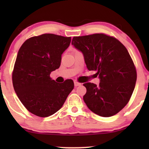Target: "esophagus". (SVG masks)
Segmentation results:
<instances>
[{"label": "esophagus", "mask_w": 149, "mask_h": 149, "mask_svg": "<svg viewBox=\"0 0 149 149\" xmlns=\"http://www.w3.org/2000/svg\"><path fill=\"white\" fill-rule=\"evenodd\" d=\"M79 85H81V83L77 82V81H74V86H75V87L79 86Z\"/></svg>", "instance_id": "obj_1"}]
</instances>
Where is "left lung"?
<instances>
[{
  "label": "left lung",
  "mask_w": 149,
  "mask_h": 149,
  "mask_svg": "<svg viewBox=\"0 0 149 149\" xmlns=\"http://www.w3.org/2000/svg\"><path fill=\"white\" fill-rule=\"evenodd\" d=\"M72 45L84 56L89 70L96 71L100 83H85L83 100L93 113L109 117L121 111L130 101L137 73L125 47L103 33L74 36Z\"/></svg>",
  "instance_id": "obj_1"
}]
</instances>
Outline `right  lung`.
I'll use <instances>...</instances> for the list:
<instances>
[{"label": "right lung", "instance_id": "1", "mask_svg": "<svg viewBox=\"0 0 149 149\" xmlns=\"http://www.w3.org/2000/svg\"><path fill=\"white\" fill-rule=\"evenodd\" d=\"M70 41L71 37L43 34L28 38L19 49L12 73L13 88L26 109L38 117L56 113L74 89L72 79L59 83L50 77L60 68Z\"/></svg>", "mask_w": 149, "mask_h": 149}]
</instances>
